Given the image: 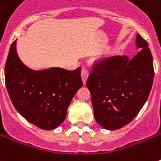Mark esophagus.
Listing matches in <instances>:
<instances>
[{"label": "esophagus", "instance_id": "obj_1", "mask_svg": "<svg viewBox=\"0 0 161 161\" xmlns=\"http://www.w3.org/2000/svg\"><path fill=\"white\" fill-rule=\"evenodd\" d=\"M88 75H89V73H88L87 69H86V68H83L82 71H81V76H82V79H83V83H84V84L86 83Z\"/></svg>", "mask_w": 161, "mask_h": 161}]
</instances>
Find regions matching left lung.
I'll return each mask as SVG.
<instances>
[{
	"label": "left lung",
	"mask_w": 161,
	"mask_h": 161,
	"mask_svg": "<svg viewBox=\"0 0 161 161\" xmlns=\"http://www.w3.org/2000/svg\"><path fill=\"white\" fill-rule=\"evenodd\" d=\"M139 53L131 59L117 56L97 63L88 76L95 121L103 128L118 130L131 122L146 103L154 79L148 42L136 36Z\"/></svg>",
	"instance_id": "obj_1"
}]
</instances>
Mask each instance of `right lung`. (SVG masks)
Listing matches in <instances>:
<instances>
[{"label":"right lung","mask_w":161,"mask_h":161,"mask_svg":"<svg viewBox=\"0 0 161 161\" xmlns=\"http://www.w3.org/2000/svg\"><path fill=\"white\" fill-rule=\"evenodd\" d=\"M11 44L5 65V84L18 113L42 130L56 129L64 122L67 108L83 86L81 68L33 70L25 66Z\"/></svg>","instance_id":"obj_1"}]
</instances>
